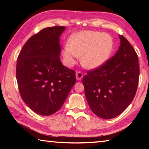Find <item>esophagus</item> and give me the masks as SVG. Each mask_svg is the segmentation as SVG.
Listing matches in <instances>:
<instances>
[{
    "instance_id": "1",
    "label": "esophagus",
    "mask_w": 149,
    "mask_h": 149,
    "mask_svg": "<svg viewBox=\"0 0 149 149\" xmlns=\"http://www.w3.org/2000/svg\"><path fill=\"white\" fill-rule=\"evenodd\" d=\"M75 76H76L77 80H81L82 79V77H84V75L81 72H77L76 74H75Z\"/></svg>"
}]
</instances>
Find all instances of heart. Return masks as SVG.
Returning <instances> with one entry per match:
<instances>
[{
  "label": "heart",
  "mask_w": 149,
  "mask_h": 149,
  "mask_svg": "<svg viewBox=\"0 0 149 149\" xmlns=\"http://www.w3.org/2000/svg\"><path fill=\"white\" fill-rule=\"evenodd\" d=\"M114 48L112 37L107 33L87 31L79 32L70 39L62 51L64 62L72 66L81 57V62L88 69H97L109 58Z\"/></svg>",
  "instance_id": "heart-1"
}]
</instances>
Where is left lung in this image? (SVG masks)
Returning <instances> with one entry per match:
<instances>
[{
	"label": "left lung",
	"instance_id": "left-lung-1",
	"mask_svg": "<svg viewBox=\"0 0 149 149\" xmlns=\"http://www.w3.org/2000/svg\"><path fill=\"white\" fill-rule=\"evenodd\" d=\"M120 45L114 56L83 78L91 110L102 119L120 115L134 99L139 78L138 56L127 39L120 35Z\"/></svg>",
	"mask_w": 149,
	"mask_h": 149
}]
</instances>
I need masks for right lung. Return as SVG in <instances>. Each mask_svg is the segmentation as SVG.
Segmentation results:
<instances>
[{"label":"right lung","mask_w":149,"mask_h":149,"mask_svg":"<svg viewBox=\"0 0 149 149\" xmlns=\"http://www.w3.org/2000/svg\"><path fill=\"white\" fill-rule=\"evenodd\" d=\"M65 27L42 29L25 43L17 57L16 79L20 96L37 114L60 109L76 82L75 72L63 65L59 37Z\"/></svg>","instance_id":"obj_1"}]
</instances>
